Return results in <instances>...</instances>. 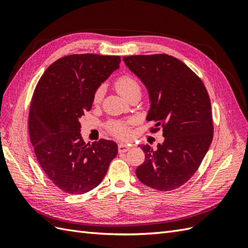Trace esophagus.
<instances>
[{
  "instance_id": "34e87169",
  "label": "esophagus",
  "mask_w": 248,
  "mask_h": 248,
  "mask_svg": "<svg viewBox=\"0 0 248 248\" xmlns=\"http://www.w3.org/2000/svg\"><path fill=\"white\" fill-rule=\"evenodd\" d=\"M128 150H129V147L124 145V144H120V145L118 146V151H119V153L127 152V151H128Z\"/></svg>"
}]
</instances>
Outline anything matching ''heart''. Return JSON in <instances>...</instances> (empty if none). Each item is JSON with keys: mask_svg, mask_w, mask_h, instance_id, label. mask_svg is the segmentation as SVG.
Masks as SVG:
<instances>
[{"mask_svg": "<svg viewBox=\"0 0 248 248\" xmlns=\"http://www.w3.org/2000/svg\"><path fill=\"white\" fill-rule=\"evenodd\" d=\"M115 86L117 91L120 95H122L124 98L133 93H140V86L139 81L130 74H123L117 78ZM103 97V88L99 87L96 90L93 95V102L99 103ZM108 131L117 138H126L129 134L128 131V123L122 121L111 122L108 126Z\"/></svg>", "mask_w": 248, "mask_h": 248, "instance_id": "b5f03b06", "label": "heart"}]
</instances>
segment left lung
Returning a JSON list of instances; mask_svg holds the SVG:
<instances>
[{"label":"left lung","mask_w":248,"mask_h":248,"mask_svg":"<svg viewBox=\"0 0 248 248\" xmlns=\"http://www.w3.org/2000/svg\"><path fill=\"white\" fill-rule=\"evenodd\" d=\"M148 90V121L162 126L164 141L141 146L145 161L136 174L151 188L177 189L193 176L211 145V102L202 79L180 60L166 55L124 57Z\"/></svg>","instance_id":"left-lung-1"}]
</instances>
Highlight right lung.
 Returning a JSON list of instances; mask_svg holds the SVG:
<instances>
[{"instance_id":"obj_1","label":"right lung","mask_w":248,"mask_h":248,"mask_svg":"<svg viewBox=\"0 0 248 248\" xmlns=\"http://www.w3.org/2000/svg\"><path fill=\"white\" fill-rule=\"evenodd\" d=\"M120 62L119 56H66L52 63L36 86L30 139L44 172L67 193L82 194L98 186L118 154L112 140L86 144L79 118L91 109L95 91Z\"/></svg>"}]
</instances>
